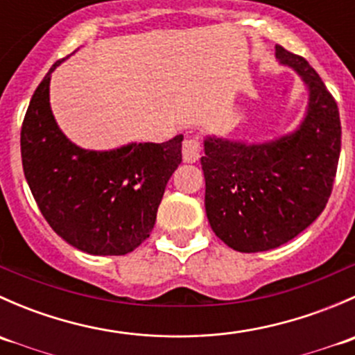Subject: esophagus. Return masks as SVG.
Returning a JSON list of instances; mask_svg holds the SVG:
<instances>
[{"label": "esophagus", "instance_id": "esophagus-1", "mask_svg": "<svg viewBox=\"0 0 355 355\" xmlns=\"http://www.w3.org/2000/svg\"><path fill=\"white\" fill-rule=\"evenodd\" d=\"M200 141L198 137H189L184 141L182 146V156H184L185 163H196L200 156Z\"/></svg>", "mask_w": 355, "mask_h": 355}]
</instances>
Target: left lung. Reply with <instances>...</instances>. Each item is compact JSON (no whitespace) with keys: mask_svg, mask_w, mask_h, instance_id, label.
<instances>
[{"mask_svg":"<svg viewBox=\"0 0 355 355\" xmlns=\"http://www.w3.org/2000/svg\"><path fill=\"white\" fill-rule=\"evenodd\" d=\"M277 58L309 91L300 127L264 144L206 137L200 157L207 220L216 237L239 252L275 249L306 230L323 213L338 166L335 98L302 56L277 46Z\"/></svg>","mask_w":355,"mask_h":355,"instance_id":"obj_1","label":"left lung"}]
</instances>
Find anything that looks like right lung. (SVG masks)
<instances>
[{"label": "right lung", "mask_w": 355, "mask_h": 355, "mask_svg": "<svg viewBox=\"0 0 355 355\" xmlns=\"http://www.w3.org/2000/svg\"><path fill=\"white\" fill-rule=\"evenodd\" d=\"M63 60L42 78L25 113V178L42 216L63 241L94 256H123L151 234L164 187L182 161L184 135L113 151L75 146L49 106L51 71Z\"/></svg>", "instance_id": "right-lung-1"}]
</instances>
